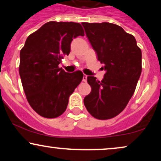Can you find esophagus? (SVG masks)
Masks as SVG:
<instances>
[{
  "label": "esophagus",
  "instance_id": "esophagus-1",
  "mask_svg": "<svg viewBox=\"0 0 161 161\" xmlns=\"http://www.w3.org/2000/svg\"><path fill=\"white\" fill-rule=\"evenodd\" d=\"M86 80H87V75H83V82H86Z\"/></svg>",
  "mask_w": 161,
  "mask_h": 161
}]
</instances>
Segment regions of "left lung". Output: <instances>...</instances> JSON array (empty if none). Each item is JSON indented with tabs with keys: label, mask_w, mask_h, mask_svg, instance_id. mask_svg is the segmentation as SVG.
I'll return each instance as SVG.
<instances>
[{
	"label": "left lung",
	"mask_w": 161,
	"mask_h": 161,
	"mask_svg": "<svg viewBox=\"0 0 161 161\" xmlns=\"http://www.w3.org/2000/svg\"><path fill=\"white\" fill-rule=\"evenodd\" d=\"M82 25L106 71L101 81L87 77L92 91L83 103L94 118L109 119L125 108L134 94L142 73V50L135 37L119 25L110 23Z\"/></svg>",
	"instance_id": "1"
}]
</instances>
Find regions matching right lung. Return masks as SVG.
<instances>
[{"label":"right lung","instance_id":"obj_1","mask_svg":"<svg viewBox=\"0 0 161 161\" xmlns=\"http://www.w3.org/2000/svg\"><path fill=\"white\" fill-rule=\"evenodd\" d=\"M78 36H84L80 23L50 21L30 34L20 50L19 73L26 99L43 117L61 116L82 80L80 70L68 73L58 67Z\"/></svg>","mask_w":161,"mask_h":161}]
</instances>
